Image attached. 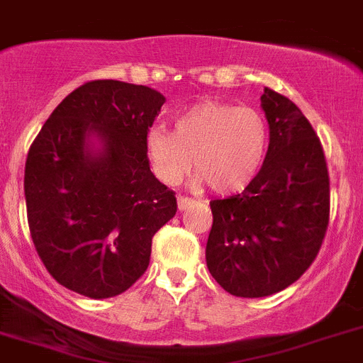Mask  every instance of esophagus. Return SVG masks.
I'll return each mask as SVG.
<instances>
[{"mask_svg":"<svg viewBox=\"0 0 363 363\" xmlns=\"http://www.w3.org/2000/svg\"><path fill=\"white\" fill-rule=\"evenodd\" d=\"M194 204V201L188 199V197H179L177 199V208H179V212H184V210H188V208Z\"/></svg>","mask_w":363,"mask_h":363,"instance_id":"34e87169","label":"esophagus"}]
</instances>
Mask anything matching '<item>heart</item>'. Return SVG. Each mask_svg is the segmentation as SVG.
Returning a JSON list of instances; mask_svg holds the SVG:
<instances>
[{"mask_svg": "<svg viewBox=\"0 0 363 363\" xmlns=\"http://www.w3.org/2000/svg\"><path fill=\"white\" fill-rule=\"evenodd\" d=\"M146 157L166 184L182 181L194 164V181L216 194H239L256 181L269 153V124L250 107L203 100L186 107L173 131L153 125L144 138Z\"/></svg>", "mask_w": 363, "mask_h": 363, "instance_id": "heart-1", "label": "heart"}]
</instances>
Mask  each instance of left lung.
Masks as SVG:
<instances>
[{
    "mask_svg": "<svg viewBox=\"0 0 363 363\" xmlns=\"http://www.w3.org/2000/svg\"><path fill=\"white\" fill-rule=\"evenodd\" d=\"M261 107L270 138L259 175L242 194L210 203L208 270L239 298L276 294L299 279L329 225V172L313 125L269 87Z\"/></svg>",
    "mask_w": 363,
    "mask_h": 363,
    "instance_id": "8db88e82",
    "label": "left lung"
}]
</instances>
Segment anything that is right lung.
<instances>
[{"label":"right lung","mask_w":363,"mask_h":363,"mask_svg":"<svg viewBox=\"0 0 363 363\" xmlns=\"http://www.w3.org/2000/svg\"><path fill=\"white\" fill-rule=\"evenodd\" d=\"M164 94L87 82L50 113L25 162L38 256L60 285L91 299L122 294L146 272L151 239L177 199L151 173L144 138Z\"/></svg>","instance_id":"obj_1"}]
</instances>
